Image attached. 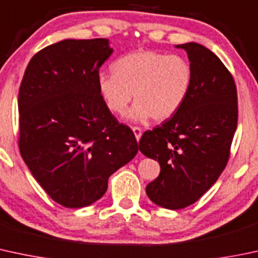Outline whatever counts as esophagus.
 <instances>
[{"mask_svg":"<svg viewBox=\"0 0 258 258\" xmlns=\"http://www.w3.org/2000/svg\"><path fill=\"white\" fill-rule=\"evenodd\" d=\"M132 131H134L135 134V137H136L137 142L141 140V136H142V130L140 128V127H132Z\"/></svg>","mask_w":258,"mask_h":258,"instance_id":"1","label":"esophagus"}]
</instances>
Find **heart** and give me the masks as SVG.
I'll return each mask as SVG.
<instances>
[{
	"instance_id": "b5f03b06",
	"label": "heart",
	"mask_w": 258,
	"mask_h": 258,
	"mask_svg": "<svg viewBox=\"0 0 258 258\" xmlns=\"http://www.w3.org/2000/svg\"><path fill=\"white\" fill-rule=\"evenodd\" d=\"M97 74V90L111 113L121 116L134 95L131 118L165 121L180 110L193 86V68L185 58L157 50H137Z\"/></svg>"
}]
</instances>
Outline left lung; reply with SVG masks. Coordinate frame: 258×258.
<instances>
[{
  "label": "left lung",
  "instance_id": "1",
  "mask_svg": "<svg viewBox=\"0 0 258 258\" xmlns=\"http://www.w3.org/2000/svg\"><path fill=\"white\" fill-rule=\"evenodd\" d=\"M188 54L193 86L173 117L140 140V151L158 161L159 175L146 186L159 207L177 210L194 204L220 177L237 127L234 78L211 50L198 43L177 45Z\"/></svg>",
  "mask_w": 258,
  "mask_h": 258
}]
</instances>
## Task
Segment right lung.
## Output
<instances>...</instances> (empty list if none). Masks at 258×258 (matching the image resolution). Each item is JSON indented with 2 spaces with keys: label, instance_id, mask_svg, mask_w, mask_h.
Here are the masks:
<instances>
[{
  "label": "right lung",
  "instance_id": "right-lung-1",
  "mask_svg": "<svg viewBox=\"0 0 258 258\" xmlns=\"http://www.w3.org/2000/svg\"><path fill=\"white\" fill-rule=\"evenodd\" d=\"M112 54L105 38L65 39L31 59L18 94L21 156L51 199L65 208L99 200L107 180L138 152L134 132L97 90Z\"/></svg>",
  "mask_w": 258,
  "mask_h": 258
}]
</instances>
